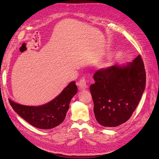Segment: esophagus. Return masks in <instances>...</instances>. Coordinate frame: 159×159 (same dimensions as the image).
<instances>
[{
  "instance_id": "esophagus-1",
  "label": "esophagus",
  "mask_w": 159,
  "mask_h": 159,
  "mask_svg": "<svg viewBox=\"0 0 159 159\" xmlns=\"http://www.w3.org/2000/svg\"><path fill=\"white\" fill-rule=\"evenodd\" d=\"M78 85L81 89H84L87 88V81L85 80V78L81 79L78 83Z\"/></svg>"
}]
</instances>
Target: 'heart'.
Here are the masks:
<instances>
[{
    "instance_id": "obj_1",
    "label": "heart",
    "mask_w": 159,
    "mask_h": 159,
    "mask_svg": "<svg viewBox=\"0 0 159 159\" xmlns=\"http://www.w3.org/2000/svg\"><path fill=\"white\" fill-rule=\"evenodd\" d=\"M108 66H109V65L107 63H104V64L101 65V68H107Z\"/></svg>"
}]
</instances>
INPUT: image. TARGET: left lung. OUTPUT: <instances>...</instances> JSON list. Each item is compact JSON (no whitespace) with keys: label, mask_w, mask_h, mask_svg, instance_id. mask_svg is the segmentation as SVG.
Returning a JSON list of instances; mask_svg holds the SVG:
<instances>
[{"label":"left lung","mask_w":159,"mask_h":159,"mask_svg":"<svg viewBox=\"0 0 159 159\" xmlns=\"http://www.w3.org/2000/svg\"><path fill=\"white\" fill-rule=\"evenodd\" d=\"M89 87L97 121L115 127L131 117L145 89L146 72L140 55L125 66L100 69Z\"/></svg>","instance_id":"1"}]
</instances>
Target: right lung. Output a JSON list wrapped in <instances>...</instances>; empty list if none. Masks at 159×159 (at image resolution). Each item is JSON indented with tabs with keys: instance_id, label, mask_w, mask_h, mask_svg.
Here are the masks:
<instances>
[{
	"instance_id": "right-lung-1",
	"label": "right lung",
	"mask_w": 159,
	"mask_h": 159,
	"mask_svg": "<svg viewBox=\"0 0 159 159\" xmlns=\"http://www.w3.org/2000/svg\"><path fill=\"white\" fill-rule=\"evenodd\" d=\"M77 92L75 82L71 81L55 99L40 106H26L11 99L8 101L14 111L31 125L38 129H50L64 121L71 99Z\"/></svg>"
}]
</instances>
